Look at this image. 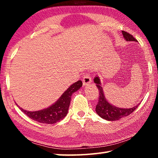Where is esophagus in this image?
<instances>
[{
	"instance_id": "obj_1",
	"label": "esophagus",
	"mask_w": 158,
	"mask_h": 158,
	"mask_svg": "<svg viewBox=\"0 0 158 158\" xmlns=\"http://www.w3.org/2000/svg\"><path fill=\"white\" fill-rule=\"evenodd\" d=\"M90 83H91V78H90L89 73H85L84 79H83V85H89Z\"/></svg>"
}]
</instances>
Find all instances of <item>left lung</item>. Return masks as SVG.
Listing matches in <instances>:
<instances>
[{
    "instance_id": "8db88e82",
    "label": "left lung",
    "mask_w": 158,
    "mask_h": 158,
    "mask_svg": "<svg viewBox=\"0 0 158 158\" xmlns=\"http://www.w3.org/2000/svg\"><path fill=\"white\" fill-rule=\"evenodd\" d=\"M124 39L126 41H134L137 42V40L134 38V37L125 31H122ZM95 84H96L97 88L99 90V100L98 105L96 106L95 111L98 114V116L101 117L102 118L105 119L109 121H114L122 118L127 116L135 110L138 107L140 103L137 104L136 106H134L131 108H121L118 107L112 104L109 103V101L106 100L105 97V93H104L103 88L102 86L100 78L99 76H96L93 79Z\"/></svg>"
}]
</instances>
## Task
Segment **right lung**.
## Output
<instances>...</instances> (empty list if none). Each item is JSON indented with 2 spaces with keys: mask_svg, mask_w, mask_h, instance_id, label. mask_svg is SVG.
Listing matches in <instances>:
<instances>
[{
  "mask_svg": "<svg viewBox=\"0 0 158 158\" xmlns=\"http://www.w3.org/2000/svg\"><path fill=\"white\" fill-rule=\"evenodd\" d=\"M81 86L82 81L79 80L78 81L72 84L56 102L50 105L49 107L38 111H27L21 108L17 103L16 105L26 116L34 121L41 123L54 124L63 120L67 116L71 101V96Z\"/></svg>",
  "mask_w": 158,
  "mask_h": 158,
  "instance_id": "add662e5",
  "label": "right lung"
}]
</instances>
